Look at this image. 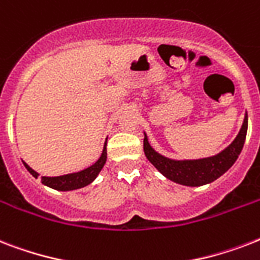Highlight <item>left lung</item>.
Returning <instances> with one entry per match:
<instances>
[{"mask_svg": "<svg viewBox=\"0 0 260 260\" xmlns=\"http://www.w3.org/2000/svg\"><path fill=\"white\" fill-rule=\"evenodd\" d=\"M247 126H248V117L246 114L242 129L232 144L212 158L198 159V160H171L152 150L146 135L143 140V144H144L143 148H144L147 159L171 181L186 186L206 185L217 179L218 177H221L222 174L230 170L232 165L236 162L244 146Z\"/></svg>", "mask_w": 260, "mask_h": 260, "instance_id": "1", "label": "left lung"}]
</instances>
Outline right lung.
Instances as JSON below:
<instances>
[{
    "mask_svg": "<svg viewBox=\"0 0 260 260\" xmlns=\"http://www.w3.org/2000/svg\"><path fill=\"white\" fill-rule=\"evenodd\" d=\"M106 162V143L105 147H104V151H102L101 156L98 159L97 162L94 163L93 166L87 167L85 170L79 171V173L74 174H67V175H62V177H42V183L50 186L55 190H74L79 189V187H83V186L89 185L95 179V177L98 175V173L101 171V169L104 167ZM24 166L28 171H29L35 178L39 177V174L35 170H32L26 163H24Z\"/></svg>",
    "mask_w": 260,
    "mask_h": 260,
    "instance_id": "add662e5",
    "label": "right lung"
}]
</instances>
